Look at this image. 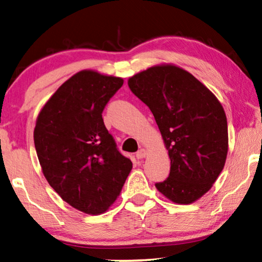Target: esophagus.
I'll return each instance as SVG.
<instances>
[{"mask_svg":"<svg viewBox=\"0 0 262 262\" xmlns=\"http://www.w3.org/2000/svg\"><path fill=\"white\" fill-rule=\"evenodd\" d=\"M146 155H147V151L146 150L140 149L138 153H136V158H138V159H143Z\"/></svg>","mask_w":262,"mask_h":262,"instance_id":"34e87169","label":"esophagus"}]
</instances>
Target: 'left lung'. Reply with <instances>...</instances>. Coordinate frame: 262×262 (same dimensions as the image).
Wrapping results in <instances>:
<instances>
[{
	"mask_svg": "<svg viewBox=\"0 0 262 262\" xmlns=\"http://www.w3.org/2000/svg\"><path fill=\"white\" fill-rule=\"evenodd\" d=\"M149 107L170 159L169 177L155 183L175 204L188 205L212 188L228 151L227 118L215 95L192 74L159 64L128 80Z\"/></svg>",
	"mask_w": 262,
	"mask_h": 262,
	"instance_id": "obj_1",
	"label": "left lung"
}]
</instances>
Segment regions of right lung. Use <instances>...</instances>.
Here are the masks:
<instances>
[{"label":"right lung","mask_w":262,"mask_h":262,"mask_svg":"<svg viewBox=\"0 0 262 262\" xmlns=\"http://www.w3.org/2000/svg\"><path fill=\"white\" fill-rule=\"evenodd\" d=\"M121 77L81 70L47 101L34 143L45 178L62 200L85 214L104 213L133 168L103 123L102 112Z\"/></svg>","instance_id":"1"}]
</instances>
